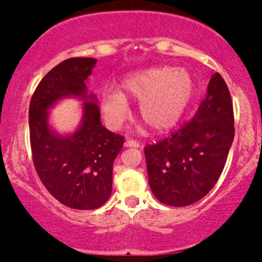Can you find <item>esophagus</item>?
Instances as JSON below:
<instances>
[{
	"mask_svg": "<svg viewBox=\"0 0 262 262\" xmlns=\"http://www.w3.org/2000/svg\"><path fill=\"white\" fill-rule=\"evenodd\" d=\"M124 146L132 147V148H138V147H141V143H139L138 141H134V139H128V141L124 143Z\"/></svg>",
	"mask_w": 262,
	"mask_h": 262,
	"instance_id": "34e87169",
	"label": "esophagus"
}]
</instances>
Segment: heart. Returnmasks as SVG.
Here are the masks:
<instances>
[{"label": "heart", "mask_w": 262, "mask_h": 262, "mask_svg": "<svg viewBox=\"0 0 262 262\" xmlns=\"http://www.w3.org/2000/svg\"><path fill=\"white\" fill-rule=\"evenodd\" d=\"M194 94L195 81L187 70L148 68L124 78L120 91L105 90L100 105L107 125L119 129L130 116L126 100H136L139 118L153 130L166 132L180 121Z\"/></svg>", "instance_id": "1"}]
</instances>
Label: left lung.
I'll use <instances>...</instances> for the list:
<instances>
[{"instance_id":"1","label":"left lung","mask_w":262,"mask_h":262,"mask_svg":"<svg viewBox=\"0 0 262 262\" xmlns=\"http://www.w3.org/2000/svg\"><path fill=\"white\" fill-rule=\"evenodd\" d=\"M233 138L231 94L215 73L191 121L144 148L153 195L171 207H186L204 198L223 171Z\"/></svg>"}]
</instances>
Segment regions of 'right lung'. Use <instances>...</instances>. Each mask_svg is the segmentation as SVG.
<instances>
[{
  "label": "right lung",
  "instance_id": "add662e5",
  "mask_svg": "<svg viewBox=\"0 0 262 262\" xmlns=\"http://www.w3.org/2000/svg\"><path fill=\"white\" fill-rule=\"evenodd\" d=\"M96 62L70 58L55 66L38 84L29 107L36 172L58 202L78 210L97 209L109 199L113 165L124 143V137L102 126L96 95L87 92V78ZM66 97L84 102L79 128L63 136L50 126L49 109Z\"/></svg>",
  "mask_w": 262,
  "mask_h": 262
}]
</instances>
